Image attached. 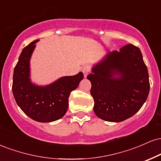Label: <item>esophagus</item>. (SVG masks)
Instances as JSON below:
<instances>
[{"mask_svg": "<svg viewBox=\"0 0 161 161\" xmlns=\"http://www.w3.org/2000/svg\"><path fill=\"white\" fill-rule=\"evenodd\" d=\"M82 71L83 74H84V76L86 78L87 75H88V74L89 73V72H90V67L88 66H85L84 67L82 68Z\"/></svg>", "mask_w": 161, "mask_h": 161, "instance_id": "1", "label": "esophagus"}]
</instances>
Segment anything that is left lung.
<instances>
[{"label": "left lung", "instance_id": "8db88e82", "mask_svg": "<svg viewBox=\"0 0 161 161\" xmlns=\"http://www.w3.org/2000/svg\"><path fill=\"white\" fill-rule=\"evenodd\" d=\"M87 76L92 83L94 112L100 119L119 123L136 114L147 100L149 75L140 49L126 45L107 53Z\"/></svg>", "mask_w": 161, "mask_h": 161}]
</instances>
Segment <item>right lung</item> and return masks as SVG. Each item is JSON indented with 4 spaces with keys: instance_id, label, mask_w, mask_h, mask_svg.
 <instances>
[{
    "instance_id": "right-lung-1",
    "label": "right lung",
    "mask_w": 161,
    "mask_h": 161,
    "mask_svg": "<svg viewBox=\"0 0 161 161\" xmlns=\"http://www.w3.org/2000/svg\"><path fill=\"white\" fill-rule=\"evenodd\" d=\"M31 42L24 47L14 68L12 90L16 104L31 119L40 123L56 121L65 115L69 97L84 75L82 72L71 76H64L51 84L41 86L30 79V59L36 48Z\"/></svg>"
}]
</instances>
